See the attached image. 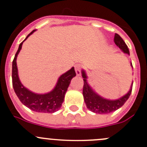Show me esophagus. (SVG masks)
<instances>
[{
	"mask_svg": "<svg viewBox=\"0 0 147 147\" xmlns=\"http://www.w3.org/2000/svg\"><path fill=\"white\" fill-rule=\"evenodd\" d=\"M75 69L77 75H81V65L80 64H76L75 65Z\"/></svg>",
	"mask_w": 147,
	"mask_h": 147,
	"instance_id": "obj_1",
	"label": "esophagus"
}]
</instances>
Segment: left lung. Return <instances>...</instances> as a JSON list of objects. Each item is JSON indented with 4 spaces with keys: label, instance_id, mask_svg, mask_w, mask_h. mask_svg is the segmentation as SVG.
Listing matches in <instances>:
<instances>
[{
    "label": "left lung",
    "instance_id": "left-lung-1",
    "mask_svg": "<svg viewBox=\"0 0 147 147\" xmlns=\"http://www.w3.org/2000/svg\"><path fill=\"white\" fill-rule=\"evenodd\" d=\"M114 41H115L117 46L119 47L124 53H127V54L129 55V51L128 47L126 45V43L123 40L122 38L117 33H115ZM131 65L132 67V64L131 63ZM82 76L84 78L83 79V80H84V86H83L82 94L83 97H84V102H85L86 105H87V107L90 111L94 112V113L108 114L119 109L127 102V100H128L131 93L133 83L131 84L129 91L125 95L121 97V98L115 100H107V99L103 98L101 96L97 94L91 88V87L89 85L87 81V77L86 75L85 72L83 69L82 70Z\"/></svg>",
    "mask_w": 147,
    "mask_h": 147
}]
</instances>
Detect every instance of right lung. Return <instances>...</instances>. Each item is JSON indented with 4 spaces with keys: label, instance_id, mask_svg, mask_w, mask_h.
Listing matches in <instances>:
<instances>
[{
    "label": "right lung",
    "instance_id": "obj_1",
    "mask_svg": "<svg viewBox=\"0 0 147 147\" xmlns=\"http://www.w3.org/2000/svg\"><path fill=\"white\" fill-rule=\"evenodd\" d=\"M35 31V30H32L20 44L18 50L13 59L12 65L13 87L20 101L31 110L37 112L53 113L57 112L61 107L62 104L64 101L65 94L67 90L71 80L75 77L76 73L74 67L71 68L59 78L55 88L51 92L46 94H36L32 92L21 84L18 78L16 59L19 52L21 50L23 42Z\"/></svg>",
    "mask_w": 147,
    "mask_h": 147
}]
</instances>
